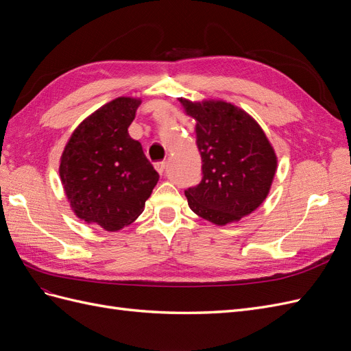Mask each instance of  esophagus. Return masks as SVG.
<instances>
[{
    "instance_id": "esophagus-1",
    "label": "esophagus",
    "mask_w": 351,
    "mask_h": 351,
    "mask_svg": "<svg viewBox=\"0 0 351 351\" xmlns=\"http://www.w3.org/2000/svg\"><path fill=\"white\" fill-rule=\"evenodd\" d=\"M155 169L159 173V174H164L165 171V167H167V162L165 161H159V162H155Z\"/></svg>"
}]
</instances>
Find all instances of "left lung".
<instances>
[{"instance_id":"obj_1","label":"left lung","mask_w":351,"mask_h":351,"mask_svg":"<svg viewBox=\"0 0 351 351\" xmlns=\"http://www.w3.org/2000/svg\"><path fill=\"white\" fill-rule=\"evenodd\" d=\"M180 102L196 120L202 156L200 183L184 190L190 209L218 226L249 215L267 197L277 169L267 136L249 114L228 102Z\"/></svg>"}]
</instances>
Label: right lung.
<instances>
[{
    "instance_id": "right-lung-1",
    "label": "right lung",
    "mask_w": 351,
    "mask_h": 351,
    "mask_svg": "<svg viewBox=\"0 0 351 351\" xmlns=\"http://www.w3.org/2000/svg\"><path fill=\"white\" fill-rule=\"evenodd\" d=\"M139 99L117 98L84 120L67 142L60 177L76 215L107 231L139 217L159 174L132 139Z\"/></svg>"
}]
</instances>
